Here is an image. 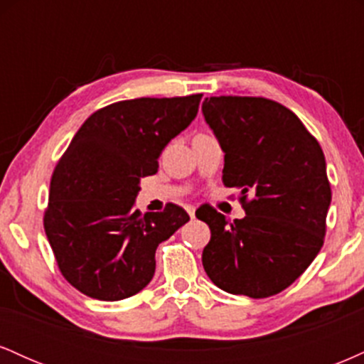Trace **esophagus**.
<instances>
[{"mask_svg": "<svg viewBox=\"0 0 364 364\" xmlns=\"http://www.w3.org/2000/svg\"><path fill=\"white\" fill-rule=\"evenodd\" d=\"M185 208H186L188 215H190V217H191V219H193V217H195V207H193V205H186Z\"/></svg>", "mask_w": 364, "mask_h": 364, "instance_id": "34e87169", "label": "esophagus"}]
</instances>
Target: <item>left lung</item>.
Returning a JSON list of instances; mask_svg holds the SVG:
<instances>
[{
	"mask_svg": "<svg viewBox=\"0 0 364 364\" xmlns=\"http://www.w3.org/2000/svg\"><path fill=\"white\" fill-rule=\"evenodd\" d=\"M202 111L224 150V185L240 188L246 212L228 223L212 207L196 210L210 228L203 269L225 292L269 298L323 246L332 200L323 150L294 112L270 99L207 97Z\"/></svg>",
	"mask_w": 364,
	"mask_h": 364,
	"instance_id": "left-lung-1",
	"label": "left lung"
}]
</instances>
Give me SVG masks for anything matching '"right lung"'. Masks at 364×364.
<instances>
[{"instance_id":"1","label":"right lung","mask_w":364,"mask_h":364,"mask_svg":"<svg viewBox=\"0 0 364 364\" xmlns=\"http://www.w3.org/2000/svg\"><path fill=\"white\" fill-rule=\"evenodd\" d=\"M202 94L140 97L95 111L58 161L44 229L63 277L101 301L144 289L156 250L190 220L185 208L133 210L140 179L157 173L166 145L198 112Z\"/></svg>"}]
</instances>
